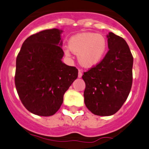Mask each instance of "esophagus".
Wrapping results in <instances>:
<instances>
[{"mask_svg":"<svg viewBox=\"0 0 149 149\" xmlns=\"http://www.w3.org/2000/svg\"><path fill=\"white\" fill-rule=\"evenodd\" d=\"M81 76H82V71L81 70H79V72H78V77L81 78Z\"/></svg>","mask_w":149,"mask_h":149,"instance_id":"34e87169","label":"esophagus"}]
</instances>
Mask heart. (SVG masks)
Masks as SVG:
<instances>
[{
	"mask_svg": "<svg viewBox=\"0 0 149 149\" xmlns=\"http://www.w3.org/2000/svg\"><path fill=\"white\" fill-rule=\"evenodd\" d=\"M69 48L65 53L70 56L71 51L78 55L79 63L86 68L96 65L106 54L108 42L106 37L100 34L84 32L72 36L68 43Z\"/></svg>",
	"mask_w": 149,
	"mask_h": 149,
	"instance_id": "b5f03b06",
	"label": "heart"
}]
</instances>
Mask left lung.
Instances as JSON below:
<instances>
[{"label": "left lung", "mask_w": 149, "mask_h": 149, "mask_svg": "<svg viewBox=\"0 0 149 149\" xmlns=\"http://www.w3.org/2000/svg\"><path fill=\"white\" fill-rule=\"evenodd\" d=\"M108 51L103 60L84 72V97L93 114L108 116L124 104L132 85L133 56L124 38L110 32Z\"/></svg>", "instance_id": "left-lung-1"}]
</instances>
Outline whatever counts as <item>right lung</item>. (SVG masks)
I'll return each mask as SVG.
<instances>
[{"label": "right lung", "instance_id": "1", "mask_svg": "<svg viewBox=\"0 0 149 149\" xmlns=\"http://www.w3.org/2000/svg\"><path fill=\"white\" fill-rule=\"evenodd\" d=\"M61 32L51 29L31 35L17 56L18 96L26 109L40 116H51L60 109L64 93L78 76L75 67L61 61Z\"/></svg>", "mask_w": 149, "mask_h": 149}]
</instances>
